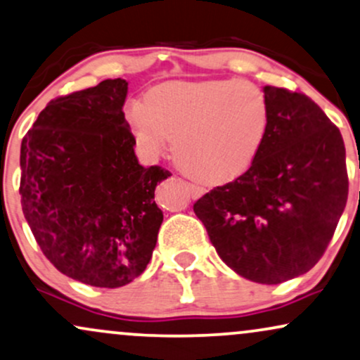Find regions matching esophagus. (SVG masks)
Segmentation results:
<instances>
[{
    "mask_svg": "<svg viewBox=\"0 0 360 360\" xmlns=\"http://www.w3.org/2000/svg\"><path fill=\"white\" fill-rule=\"evenodd\" d=\"M187 187L190 190V195H192V198H198L202 193H204V188L198 187V185H195V184H187Z\"/></svg>",
    "mask_w": 360,
    "mask_h": 360,
    "instance_id": "34e87169",
    "label": "esophagus"
}]
</instances>
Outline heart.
Here are the masks:
<instances>
[{
  "instance_id": "obj_1",
  "label": "heart",
  "mask_w": 360,
  "mask_h": 360,
  "mask_svg": "<svg viewBox=\"0 0 360 360\" xmlns=\"http://www.w3.org/2000/svg\"><path fill=\"white\" fill-rule=\"evenodd\" d=\"M126 121L148 158H158L173 141L181 170L204 184H222L256 158L271 109L263 89L251 80L167 82L148 101H131Z\"/></svg>"
}]
</instances>
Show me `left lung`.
Here are the masks:
<instances>
[{
  "label": "left lung",
  "instance_id": "8db88e82",
  "mask_svg": "<svg viewBox=\"0 0 360 360\" xmlns=\"http://www.w3.org/2000/svg\"><path fill=\"white\" fill-rule=\"evenodd\" d=\"M271 121L251 167L193 204L221 259L278 285L323 256L349 195L339 128L300 91L266 86Z\"/></svg>",
  "mask_w": 360,
  "mask_h": 360
}]
</instances>
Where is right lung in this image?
Here are the masks:
<instances>
[{"mask_svg":"<svg viewBox=\"0 0 360 360\" xmlns=\"http://www.w3.org/2000/svg\"><path fill=\"white\" fill-rule=\"evenodd\" d=\"M124 79L52 99L20 151L21 209L46 259L99 288L128 285L146 269L163 212L155 204L165 168H145L122 105Z\"/></svg>","mask_w":360,"mask_h":360,"instance_id":"obj_1","label":"right lung"}]
</instances>
